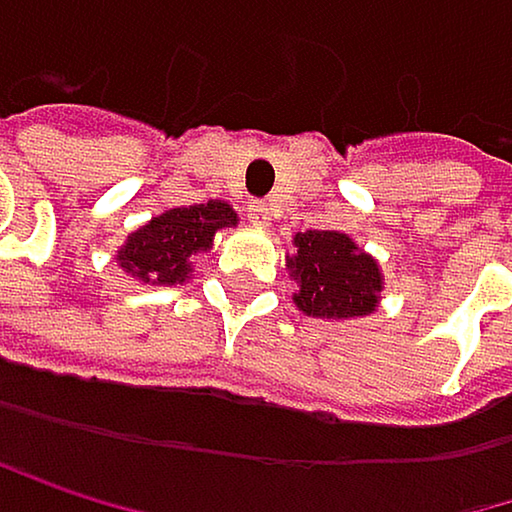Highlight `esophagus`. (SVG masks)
Segmentation results:
<instances>
[{
  "label": "esophagus",
  "instance_id": "obj_1",
  "mask_svg": "<svg viewBox=\"0 0 512 512\" xmlns=\"http://www.w3.org/2000/svg\"><path fill=\"white\" fill-rule=\"evenodd\" d=\"M248 218L251 221H258V224H270L273 218H270V209L264 206V203H251L248 206Z\"/></svg>",
  "mask_w": 512,
  "mask_h": 512
}]
</instances>
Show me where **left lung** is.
<instances>
[{"label": "left lung", "mask_w": 512, "mask_h": 512, "mask_svg": "<svg viewBox=\"0 0 512 512\" xmlns=\"http://www.w3.org/2000/svg\"><path fill=\"white\" fill-rule=\"evenodd\" d=\"M297 254L288 258L291 276L300 282L294 303L312 318H355L376 306L382 273L346 233L306 230L294 236Z\"/></svg>", "instance_id": "1"}]
</instances>
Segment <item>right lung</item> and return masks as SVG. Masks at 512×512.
Listing matches in <instances>:
<instances>
[{"label": "right lung", "instance_id": "obj_1", "mask_svg": "<svg viewBox=\"0 0 512 512\" xmlns=\"http://www.w3.org/2000/svg\"><path fill=\"white\" fill-rule=\"evenodd\" d=\"M230 224H236V212L221 200L169 209L127 236L118 261L127 273L151 285L185 282L191 279L194 254L206 251L212 245V236Z\"/></svg>", "mask_w": 512, "mask_h": 512}]
</instances>
